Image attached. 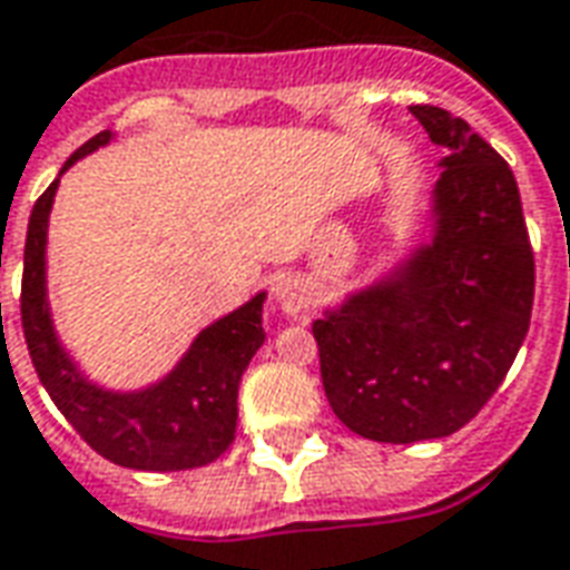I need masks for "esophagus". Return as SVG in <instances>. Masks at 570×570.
I'll return each instance as SVG.
<instances>
[{
  "label": "esophagus",
  "instance_id": "1",
  "mask_svg": "<svg viewBox=\"0 0 570 570\" xmlns=\"http://www.w3.org/2000/svg\"><path fill=\"white\" fill-rule=\"evenodd\" d=\"M274 296H277V305L286 317H296V321H305L312 314L314 302H312V289L308 284L298 277V274H286L277 281L274 286Z\"/></svg>",
  "mask_w": 570,
  "mask_h": 570
}]
</instances>
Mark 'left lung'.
I'll list each match as a JSON object with an SVG mask.
<instances>
[{"mask_svg": "<svg viewBox=\"0 0 570 570\" xmlns=\"http://www.w3.org/2000/svg\"><path fill=\"white\" fill-rule=\"evenodd\" d=\"M444 147L425 237L312 324L333 413L354 435H453L497 392L534 305V253L515 175L469 122L410 107Z\"/></svg>", "mask_w": 570, "mask_h": 570, "instance_id": "obj_1", "label": "left lung"}]
</instances>
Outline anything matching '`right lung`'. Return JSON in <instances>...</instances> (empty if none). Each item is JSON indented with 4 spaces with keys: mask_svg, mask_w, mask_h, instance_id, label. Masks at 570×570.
<instances>
[{
    "mask_svg": "<svg viewBox=\"0 0 570 570\" xmlns=\"http://www.w3.org/2000/svg\"><path fill=\"white\" fill-rule=\"evenodd\" d=\"M117 132H98L63 163L61 175L107 147ZM61 175L36 200L23 246L21 321L39 382L70 425L105 460L141 472H181L218 460L237 429V389L265 342L258 289L240 308L222 314L194 336L188 352L160 380L138 389H110L91 380L63 345L49 302V218Z\"/></svg>",
    "mask_w": 570,
    "mask_h": 570,
    "instance_id": "add662e5",
    "label": "right lung"
}]
</instances>
